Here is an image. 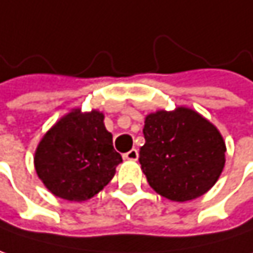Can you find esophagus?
Returning a JSON list of instances; mask_svg holds the SVG:
<instances>
[{"mask_svg": "<svg viewBox=\"0 0 253 253\" xmlns=\"http://www.w3.org/2000/svg\"><path fill=\"white\" fill-rule=\"evenodd\" d=\"M123 158H125V159H127V161H137V158H139V152H137L136 149L128 150L127 153H125V155H123Z\"/></svg>", "mask_w": 253, "mask_h": 253, "instance_id": "obj_1", "label": "esophagus"}]
</instances>
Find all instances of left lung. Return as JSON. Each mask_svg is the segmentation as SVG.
Masks as SVG:
<instances>
[{
	"mask_svg": "<svg viewBox=\"0 0 253 253\" xmlns=\"http://www.w3.org/2000/svg\"><path fill=\"white\" fill-rule=\"evenodd\" d=\"M143 136L139 162L158 194L184 203L206 194L217 182L226 143L217 127L193 108L150 113Z\"/></svg>",
	"mask_w": 253,
	"mask_h": 253,
	"instance_id": "1",
	"label": "left lung"
}]
</instances>
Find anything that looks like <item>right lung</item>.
Segmentation results:
<instances>
[{
    "mask_svg": "<svg viewBox=\"0 0 253 253\" xmlns=\"http://www.w3.org/2000/svg\"><path fill=\"white\" fill-rule=\"evenodd\" d=\"M122 161L98 110H71L44 133L35 152V169L44 187L77 203L98 194Z\"/></svg>",
    "mask_w": 253,
    "mask_h": 253,
    "instance_id": "1",
    "label": "right lung"
}]
</instances>
